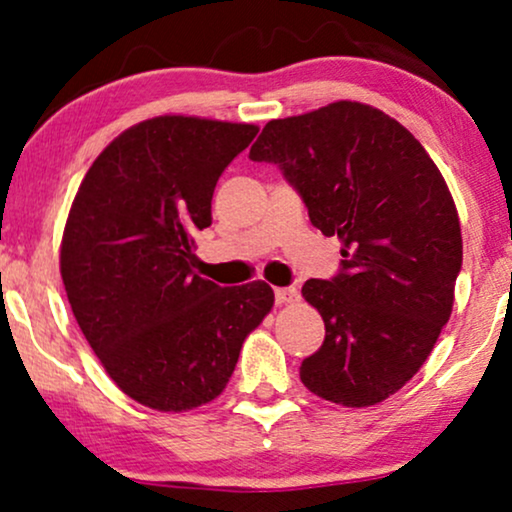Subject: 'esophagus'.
Masks as SVG:
<instances>
[{
    "label": "esophagus",
    "instance_id": "1",
    "mask_svg": "<svg viewBox=\"0 0 512 512\" xmlns=\"http://www.w3.org/2000/svg\"><path fill=\"white\" fill-rule=\"evenodd\" d=\"M275 301L280 306L294 304V301H299V292H296L294 287H277L275 289Z\"/></svg>",
    "mask_w": 512,
    "mask_h": 512
}]
</instances>
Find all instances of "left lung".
<instances>
[{"label":"left lung","mask_w":512,"mask_h":512,"mask_svg":"<svg viewBox=\"0 0 512 512\" xmlns=\"http://www.w3.org/2000/svg\"><path fill=\"white\" fill-rule=\"evenodd\" d=\"M251 161L275 163L342 268L301 294L325 320V342L299 375L313 394L375 406L422 368L449 323L463 266L458 211L422 144L399 121L334 102L263 128Z\"/></svg>","instance_id":"left-lung-1"}]
</instances>
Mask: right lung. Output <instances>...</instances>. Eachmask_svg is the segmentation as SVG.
<instances>
[{"mask_svg":"<svg viewBox=\"0 0 512 512\" xmlns=\"http://www.w3.org/2000/svg\"><path fill=\"white\" fill-rule=\"evenodd\" d=\"M256 125L159 116L118 135L80 182L61 277L82 334L121 391L154 410L213 401L246 334L273 308L266 282L194 273L213 189Z\"/></svg>","mask_w":512,"mask_h":512,"instance_id":"add662e5","label":"right lung"}]
</instances>
